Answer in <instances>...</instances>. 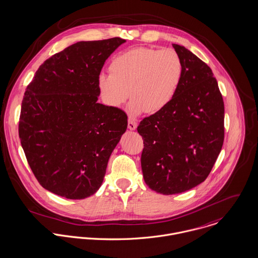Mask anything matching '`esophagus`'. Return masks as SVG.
<instances>
[{
    "label": "esophagus",
    "instance_id": "esophagus-1",
    "mask_svg": "<svg viewBox=\"0 0 258 258\" xmlns=\"http://www.w3.org/2000/svg\"><path fill=\"white\" fill-rule=\"evenodd\" d=\"M138 126V123L135 119L133 118H128V122H127V127L131 130V131H135Z\"/></svg>",
    "mask_w": 258,
    "mask_h": 258
}]
</instances>
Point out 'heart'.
<instances>
[{
	"instance_id": "obj_1",
	"label": "heart",
	"mask_w": 258,
	"mask_h": 258,
	"mask_svg": "<svg viewBox=\"0 0 258 258\" xmlns=\"http://www.w3.org/2000/svg\"><path fill=\"white\" fill-rule=\"evenodd\" d=\"M108 69L110 75L98 77L103 103L118 107L131 96L133 116L164 108L175 96L182 75L180 57L172 49H130L115 55Z\"/></svg>"
}]
</instances>
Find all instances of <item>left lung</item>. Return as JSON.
I'll return each instance as SVG.
<instances>
[{
    "label": "left lung",
    "mask_w": 258,
    "mask_h": 258,
    "mask_svg": "<svg viewBox=\"0 0 258 258\" xmlns=\"http://www.w3.org/2000/svg\"><path fill=\"white\" fill-rule=\"evenodd\" d=\"M172 47L182 63L176 94L138 126L145 181L166 196L204 182L224 140V103L211 69L184 47Z\"/></svg>",
    "instance_id": "left-lung-1"
}]
</instances>
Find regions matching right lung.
<instances>
[{"mask_svg": "<svg viewBox=\"0 0 258 258\" xmlns=\"http://www.w3.org/2000/svg\"><path fill=\"white\" fill-rule=\"evenodd\" d=\"M125 40L78 42L44 61L27 87L19 137L40 184L83 200L101 187L107 162L127 127V115L98 103V77Z\"/></svg>", "mask_w": 258, "mask_h": 258, "instance_id": "add662e5", "label": "right lung"}]
</instances>
